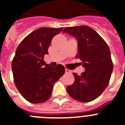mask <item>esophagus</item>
<instances>
[{
  "mask_svg": "<svg viewBox=\"0 0 125 125\" xmlns=\"http://www.w3.org/2000/svg\"><path fill=\"white\" fill-rule=\"evenodd\" d=\"M65 72L66 73H71V71L68 69H65Z\"/></svg>",
  "mask_w": 125,
  "mask_h": 125,
  "instance_id": "esophagus-1",
  "label": "esophagus"
}]
</instances>
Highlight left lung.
I'll return each instance as SVG.
<instances>
[{
	"mask_svg": "<svg viewBox=\"0 0 125 125\" xmlns=\"http://www.w3.org/2000/svg\"><path fill=\"white\" fill-rule=\"evenodd\" d=\"M62 32L74 36L78 42L79 58L84 72L75 73L73 84L66 87L71 97L80 102L93 101L108 86L113 69L110 48L103 39L87 25L66 27Z\"/></svg>",
	"mask_w": 125,
	"mask_h": 125,
	"instance_id": "obj_1",
	"label": "left lung"
}]
</instances>
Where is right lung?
<instances>
[{
	"label": "right lung",
	"instance_id": "1",
	"mask_svg": "<svg viewBox=\"0 0 125 125\" xmlns=\"http://www.w3.org/2000/svg\"><path fill=\"white\" fill-rule=\"evenodd\" d=\"M63 29L41 27L29 34L20 43L12 62L15 84L25 100L41 103L51 96L54 84L64 74L65 68L58 64L51 67L43 60L54 36Z\"/></svg>",
	"mask_w": 125,
	"mask_h": 125
}]
</instances>
